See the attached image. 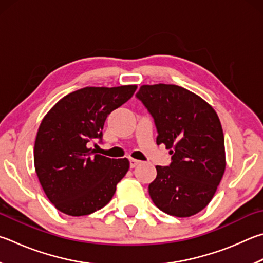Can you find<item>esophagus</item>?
<instances>
[{
    "mask_svg": "<svg viewBox=\"0 0 263 263\" xmlns=\"http://www.w3.org/2000/svg\"><path fill=\"white\" fill-rule=\"evenodd\" d=\"M140 163L139 160H136V159H130V166L131 168H135V166H137L138 164Z\"/></svg>",
    "mask_w": 263,
    "mask_h": 263,
    "instance_id": "esophagus-1",
    "label": "esophagus"
}]
</instances>
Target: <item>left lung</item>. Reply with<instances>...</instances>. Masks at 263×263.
<instances>
[{
	"label": "left lung",
	"instance_id": "8db88e82",
	"mask_svg": "<svg viewBox=\"0 0 263 263\" xmlns=\"http://www.w3.org/2000/svg\"><path fill=\"white\" fill-rule=\"evenodd\" d=\"M137 98L154 118L156 144L170 149L169 166L156 165L148 186L155 206L190 217L212 201L226 171V148L216 111L199 95L171 84L142 85Z\"/></svg>",
	"mask_w": 263,
	"mask_h": 263
}]
</instances>
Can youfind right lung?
<instances>
[{
    "instance_id": "right-lung-1",
    "label": "right lung",
    "mask_w": 263,
    "mask_h": 263,
    "mask_svg": "<svg viewBox=\"0 0 263 263\" xmlns=\"http://www.w3.org/2000/svg\"><path fill=\"white\" fill-rule=\"evenodd\" d=\"M137 85L85 87L65 95L42 119L34 166L47 198L70 216H84L110 201L130 162L95 154L106 118L132 98Z\"/></svg>"
}]
</instances>
